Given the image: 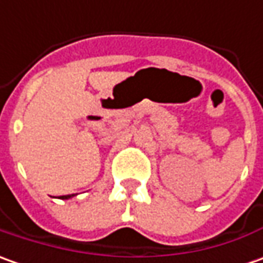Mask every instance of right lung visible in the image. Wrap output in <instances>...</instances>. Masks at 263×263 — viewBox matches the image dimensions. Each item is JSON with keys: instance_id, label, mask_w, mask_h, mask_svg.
Here are the masks:
<instances>
[{"instance_id": "add662e5", "label": "right lung", "mask_w": 263, "mask_h": 263, "mask_svg": "<svg viewBox=\"0 0 263 263\" xmlns=\"http://www.w3.org/2000/svg\"><path fill=\"white\" fill-rule=\"evenodd\" d=\"M73 196H74V194H67V196H60V199H63V200L70 199V197H73Z\"/></svg>"}]
</instances>
